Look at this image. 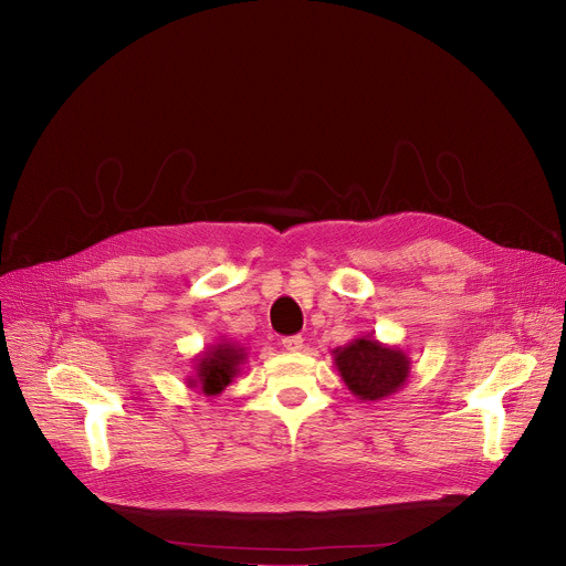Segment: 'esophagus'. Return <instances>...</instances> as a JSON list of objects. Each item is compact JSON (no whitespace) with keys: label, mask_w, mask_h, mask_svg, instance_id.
Masks as SVG:
<instances>
[{"label":"esophagus","mask_w":566,"mask_h":566,"mask_svg":"<svg viewBox=\"0 0 566 566\" xmlns=\"http://www.w3.org/2000/svg\"><path fill=\"white\" fill-rule=\"evenodd\" d=\"M302 336H289V338H282V347L286 352H300L302 349Z\"/></svg>","instance_id":"obj_1"}]
</instances>
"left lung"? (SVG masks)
Instances as JSON below:
<instances>
[{
	"label": "left lung",
	"instance_id": "1",
	"mask_svg": "<svg viewBox=\"0 0 566 566\" xmlns=\"http://www.w3.org/2000/svg\"><path fill=\"white\" fill-rule=\"evenodd\" d=\"M332 354L343 382L363 402H376L394 396L408 382L412 371L408 352L385 345L371 334L358 336Z\"/></svg>",
	"mask_w": 566,
	"mask_h": 566
}]
</instances>
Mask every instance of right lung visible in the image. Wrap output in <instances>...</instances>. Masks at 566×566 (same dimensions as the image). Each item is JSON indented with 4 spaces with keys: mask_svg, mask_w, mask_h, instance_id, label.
Wrapping results in <instances>:
<instances>
[{
    "mask_svg": "<svg viewBox=\"0 0 566 566\" xmlns=\"http://www.w3.org/2000/svg\"><path fill=\"white\" fill-rule=\"evenodd\" d=\"M247 360V347L228 338H219L214 345L195 356V374L186 378L188 387H195L206 396H217L239 376L241 365Z\"/></svg>",
    "mask_w": 566,
    "mask_h": 566,
    "instance_id": "obj_1",
    "label": "right lung"
}]
</instances>
